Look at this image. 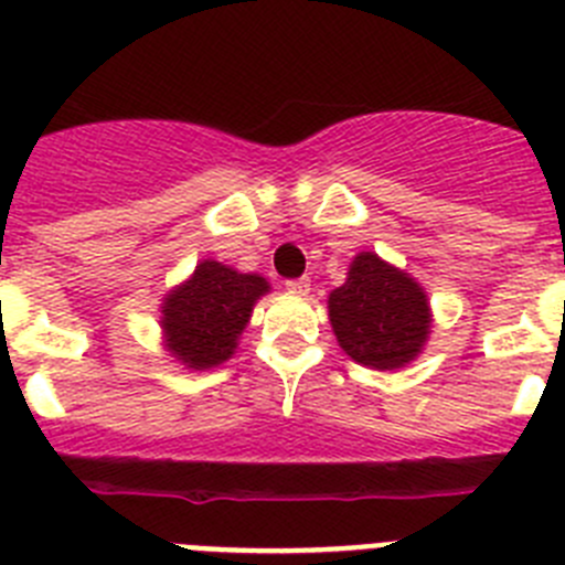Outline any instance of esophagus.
Wrapping results in <instances>:
<instances>
[{
	"instance_id": "1",
	"label": "esophagus",
	"mask_w": 565,
	"mask_h": 565,
	"mask_svg": "<svg viewBox=\"0 0 565 565\" xmlns=\"http://www.w3.org/2000/svg\"><path fill=\"white\" fill-rule=\"evenodd\" d=\"M286 288L291 294H308L311 291V279L308 277H297V279H286Z\"/></svg>"
}]
</instances>
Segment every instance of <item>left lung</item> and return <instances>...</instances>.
Listing matches in <instances>:
<instances>
[{
    "mask_svg": "<svg viewBox=\"0 0 565 565\" xmlns=\"http://www.w3.org/2000/svg\"><path fill=\"white\" fill-rule=\"evenodd\" d=\"M328 311L344 353L379 371L411 362L430 333V306L418 282L371 252L353 259L348 282L328 299Z\"/></svg>",
    "mask_w": 565,
    "mask_h": 565,
    "instance_id": "left-lung-1",
    "label": "left lung"
}]
</instances>
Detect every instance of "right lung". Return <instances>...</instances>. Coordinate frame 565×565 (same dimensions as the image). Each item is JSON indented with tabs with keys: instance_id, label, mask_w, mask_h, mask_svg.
I'll return each instance as SVG.
<instances>
[{
	"instance_id": "obj_1",
	"label": "right lung",
	"mask_w": 565,
	"mask_h": 565,
	"mask_svg": "<svg viewBox=\"0 0 565 565\" xmlns=\"http://www.w3.org/2000/svg\"><path fill=\"white\" fill-rule=\"evenodd\" d=\"M268 282L257 274H237L206 259L186 286L172 291L163 306L167 348L194 371L226 362L237 348L252 308Z\"/></svg>"
}]
</instances>
